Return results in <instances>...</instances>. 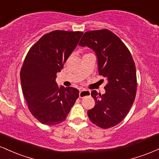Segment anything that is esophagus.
Segmentation results:
<instances>
[{
	"instance_id": "1",
	"label": "esophagus",
	"mask_w": 159,
	"mask_h": 159,
	"mask_svg": "<svg viewBox=\"0 0 159 159\" xmlns=\"http://www.w3.org/2000/svg\"><path fill=\"white\" fill-rule=\"evenodd\" d=\"M90 96V91L87 90H81L79 92V97L84 98L86 96Z\"/></svg>"
}]
</instances>
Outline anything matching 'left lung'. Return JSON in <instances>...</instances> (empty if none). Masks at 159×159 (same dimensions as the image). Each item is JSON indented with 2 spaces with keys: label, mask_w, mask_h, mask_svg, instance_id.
Instances as JSON below:
<instances>
[{
  "label": "left lung",
  "mask_w": 159,
  "mask_h": 159,
  "mask_svg": "<svg viewBox=\"0 0 159 159\" xmlns=\"http://www.w3.org/2000/svg\"><path fill=\"white\" fill-rule=\"evenodd\" d=\"M79 45L94 51L98 73L107 80L105 94L91 92L96 103L87 115L98 127L114 126L125 117L135 98L136 68L132 54L122 40L107 29L86 32Z\"/></svg>",
  "instance_id": "1"
}]
</instances>
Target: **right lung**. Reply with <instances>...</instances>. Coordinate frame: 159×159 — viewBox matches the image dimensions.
I'll list each match as a JSON object with an SVG mask.
<instances>
[{
	"mask_svg": "<svg viewBox=\"0 0 159 159\" xmlns=\"http://www.w3.org/2000/svg\"><path fill=\"white\" fill-rule=\"evenodd\" d=\"M82 35L81 31L54 30L42 36L27 54L20 72L21 89L29 111L41 123L64 121L79 96V90L59 87L55 79Z\"/></svg>",
	"mask_w": 159,
	"mask_h": 159,
	"instance_id": "right-lung-1",
	"label": "right lung"
}]
</instances>
